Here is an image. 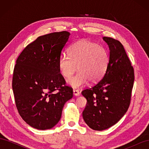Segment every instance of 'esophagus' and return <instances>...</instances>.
<instances>
[{
    "label": "esophagus",
    "mask_w": 149,
    "mask_h": 149,
    "mask_svg": "<svg viewBox=\"0 0 149 149\" xmlns=\"http://www.w3.org/2000/svg\"><path fill=\"white\" fill-rule=\"evenodd\" d=\"M73 94L74 96H79V91L77 89H73Z\"/></svg>",
    "instance_id": "esophagus-1"
}]
</instances>
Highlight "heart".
Here are the masks:
<instances>
[{"label":"heart","instance_id":"b5f03b06","mask_svg":"<svg viewBox=\"0 0 149 149\" xmlns=\"http://www.w3.org/2000/svg\"><path fill=\"white\" fill-rule=\"evenodd\" d=\"M68 55H61L58 60V68L65 78H71L78 70V73L68 80L74 88L100 81L105 74L109 63L107 49L88 40H79L71 45Z\"/></svg>","mask_w":149,"mask_h":149}]
</instances>
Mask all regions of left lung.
Here are the masks:
<instances>
[{
    "label": "left lung",
    "mask_w": 149,
    "mask_h": 149,
    "mask_svg": "<svg viewBox=\"0 0 149 149\" xmlns=\"http://www.w3.org/2000/svg\"><path fill=\"white\" fill-rule=\"evenodd\" d=\"M110 50L109 63L102 78L81 92L87 100L83 118L90 128L102 130L111 127L127 112L131 100L134 70L122 43L103 37Z\"/></svg>",
    "instance_id": "obj_1"
}]
</instances>
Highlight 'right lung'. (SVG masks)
Returning a JSON list of instances; mask_svg holds the SVG:
<instances>
[{"instance_id":"1","label":"right lung","mask_w":149,"mask_h":149,"mask_svg":"<svg viewBox=\"0 0 149 149\" xmlns=\"http://www.w3.org/2000/svg\"><path fill=\"white\" fill-rule=\"evenodd\" d=\"M70 33L40 36L17 58L12 89L18 112L31 127L46 130L61 119L65 102L73 96L58 68V60Z\"/></svg>"}]
</instances>
